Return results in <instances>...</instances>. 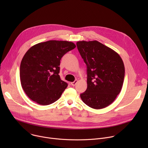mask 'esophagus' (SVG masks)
I'll return each instance as SVG.
<instances>
[{
  "label": "esophagus",
  "mask_w": 148,
  "mask_h": 148,
  "mask_svg": "<svg viewBox=\"0 0 148 148\" xmlns=\"http://www.w3.org/2000/svg\"><path fill=\"white\" fill-rule=\"evenodd\" d=\"M78 82V80L77 79H75L74 82H71V85L73 86H75L76 84H77V83Z\"/></svg>",
  "instance_id": "1"
}]
</instances>
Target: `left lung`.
<instances>
[{"instance_id": "left-lung-1", "label": "left lung", "mask_w": 148, "mask_h": 148, "mask_svg": "<svg viewBox=\"0 0 148 148\" xmlns=\"http://www.w3.org/2000/svg\"><path fill=\"white\" fill-rule=\"evenodd\" d=\"M77 46L87 68V88L80 95L81 99L95 110L108 107L123 86L125 67L121 57L97 40L79 41Z\"/></svg>"}]
</instances>
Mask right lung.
<instances>
[{
	"label": "right lung",
	"instance_id": "add662e5",
	"mask_svg": "<svg viewBox=\"0 0 148 148\" xmlns=\"http://www.w3.org/2000/svg\"><path fill=\"white\" fill-rule=\"evenodd\" d=\"M75 47L71 41L49 40L27 50L21 61L20 78L21 85L30 99L47 105L60 98L68 86L58 75L60 60Z\"/></svg>",
	"mask_w": 148,
	"mask_h": 148
}]
</instances>
